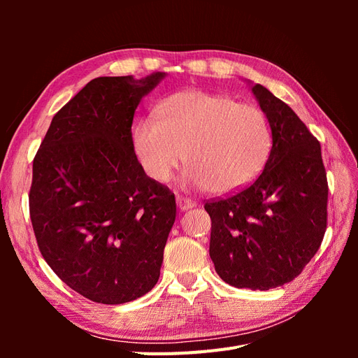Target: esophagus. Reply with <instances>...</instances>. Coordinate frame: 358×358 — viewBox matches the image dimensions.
Masks as SVG:
<instances>
[{"instance_id":"obj_1","label":"esophagus","mask_w":358,"mask_h":358,"mask_svg":"<svg viewBox=\"0 0 358 358\" xmlns=\"http://www.w3.org/2000/svg\"><path fill=\"white\" fill-rule=\"evenodd\" d=\"M176 204H178V208H179V210H182V212H185V210H188V209H192V208H196V203H194V201H191L189 199H185V197H180V196H178V197H176Z\"/></svg>"}]
</instances>
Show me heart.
<instances>
[{"label": "heart", "mask_w": 358, "mask_h": 358, "mask_svg": "<svg viewBox=\"0 0 358 358\" xmlns=\"http://www.w3.org/2000/svg\"><path fill=\"white\" fill-rule=\"evenodd\" d=\"M133 143L149 178L166 183L187 159L185 187L224 196L262 171L272 134L258 107L189 90L167 96L157 107V119H140Z\"/></svg>", "instance_id": "1"}]
</instances>
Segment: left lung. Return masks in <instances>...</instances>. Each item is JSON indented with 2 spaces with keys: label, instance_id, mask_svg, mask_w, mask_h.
<instances>
[{
  "label": "left lung",
  "instance_id": "1",
  "mask_svg": "<svg viewBox=\"0 0 358 358\" xmlns=\"http://www.w3.org/2000/svg\"><path fill=\"white\" fill-rule=\"evenodd\" d=\"M251 91L272 131L264 170L243 191L204 209L216 273L231 287L266 291L291 282L317 254L329 187L318 140L294 110L263 85Z\"/></svg>",
  "mask_w": 358,
  "mask_h": 358
}]
</instances>
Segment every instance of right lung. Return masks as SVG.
<instances>
[{
  "mask_svg": "<svg viewBox=\"0 0 358 358\" xmlns=\"http://www.w3.org/2000/svg\"><path fill=\"white\" fill-rule=\"evenodd\" d=\"M96 78L53 116L32 162L29 215L62 282L103 305L145 296L159 278L175 194L134 154L137 106L166 78Z\"/></svg>",
  "mask_w": 358,
  "mask_h": 358,
  "instance_id": "1",
  "label": "right lung"
}]
</instances>
